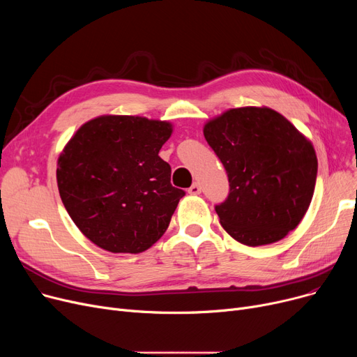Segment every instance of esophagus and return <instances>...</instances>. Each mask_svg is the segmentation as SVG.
<instances>
[{
  "mask_svg": "<svg viewBox=\"0 0 357 357\" xmlns=\"http://www.w3.org/2000/svg\"><path fill=\"white\" fill-rule=\"evenodd\" d=\"M188 192H190L191 195H198V194H201V186H199V183H198V182L192 183L191 188L188 190Z\"/></svg>",
  "mask_w": 357,
  "mask_h": 357,
  "instance_id": "obj_1",
  "label": "esophagus"
}]
</instances>
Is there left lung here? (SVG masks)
Here are the masks:
<instances>
[{
	"label": "left lung",
	"mask_w": 357,
	"mask_h": 357,
	"mask_svg": "<svg viewBox=\"0 0 357 357\" xmlns=\"http://www.w3.org/2000/svg\"><path fill=\"white\" fill-rule=\"evenodd\" d=\"M204 137L229 176V197L215 205L222 229L253 248L292 231L315 188L311 142L266 107L229 109L204 126Z\"/></svg>",
	"instance_id": "obj_1"
}]
</instances>
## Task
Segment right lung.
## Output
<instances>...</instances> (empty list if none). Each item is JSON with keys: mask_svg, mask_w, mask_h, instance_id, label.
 <instances>
[{"mask_svg": "<svg viewBox=\"0 0 357 357\" xmlns=\"http://www.w3.org/2000/svg\"><path fill=\"white\" fill-rule=\"evenodd\" d=\"M166 121L102 116L85 123L58 159V188L72 221L93 245L140 253L163 236L185 191L159 150Z\"/></svg>", "mask_w": 357, "mask_h": 357, "instance_id": "right-lung-1", "label": "right lung"}]
</instances>
